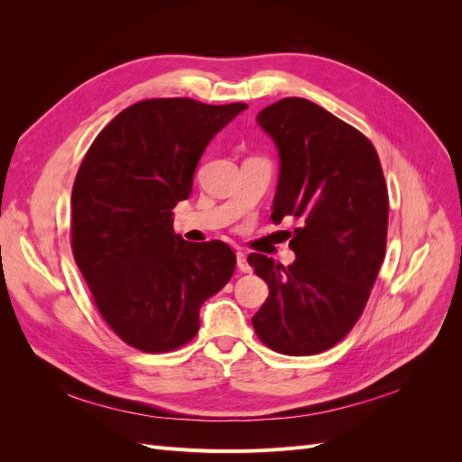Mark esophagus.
I'll list each match as a JSON object with an SVG mask.
<instances>
[{
  "label": "esophagus",
  "instance_id": "esophagus-1",
  "mask_svg": "<svg viewBox=\"0 0 462 462\" xmlns=\"http://www.w3.org/2000/svg\"><path fill=\"white\" fill-rule=\"evenodd\" d=\"M236 268H239L243 273L250 272V265L246 262V254L245 253H236Z\"/></svg>",
  "mask_w": 462,
  "mask_h": 462
}]
</instances>
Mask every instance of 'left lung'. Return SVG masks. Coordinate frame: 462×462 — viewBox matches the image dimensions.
Instances as JSON below:
<instances>
[{
	"label": "left lung",
	"instance_id": "obj_1",
	"mask_svg": "<svg viewBox=\"0 0 462 462\" xmlns=\"http://www.w3.org/2000/svg\"><path fill=\"white\" fill-rule=\"evenodd\" d=\"M256 121L279 153L272 219L297 221V260L285 268L248 256L270 287L253 326L272 351L310 356L337 345L365 310L385 256V179L368 138L310 100L283 97Z\"/></svg>",
	"mask_w": 462,
	"mask_h": 462
}]
</instances>
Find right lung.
I'll return each mask as SVG.
<instances>
[{
  "mask_svg": "<svg viewBox=\"0 0 462 462\" xmlns=\"http://www.w3.org/2000/svg\"><path fill=\"white\" fill-rule=\"evenodd\" d=\"M246 104L143 100L111 119L82 160L71 194L73 256L97 310L119 337L167 353L200 328L202 304L227 285L235 253L173 231L209 141Z\"/></svg>",
  "mask_w": 462,
  "mask_h": 462,
  "instance_id": "obj_1",
  "label": "right lung"
}]
</instances>
